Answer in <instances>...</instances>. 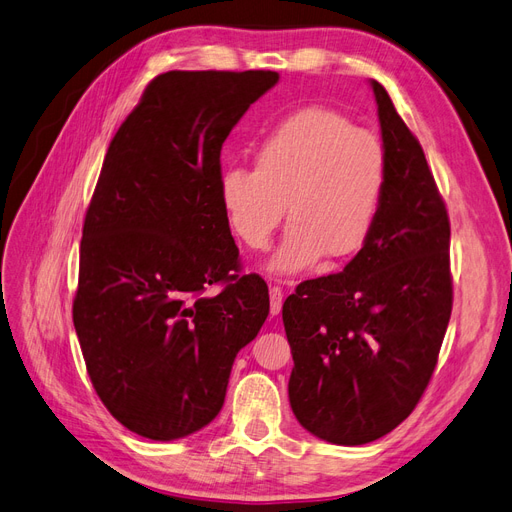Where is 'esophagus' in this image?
<instances>
[{
    "label": "esophagus",
    "instance_id": "esophagus-1",
    "mask_svg": "<svg viewBox=\"0 0 512 512\" xmlns=\"http://www.w3.org/2000/svg\"><path fill=\"white\" fill-rule=\"evenodd\" d=\"M283 300H285L283 289H280L278 285L270 287V312H272V317H276L278 312L283 310Z\"/></svg>",
    "mask_w": 512,
    "mask_h": 512
}]
</instances>
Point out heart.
Wrapping results in <instances>:
<instances>
[{"instance_id":"1","label":"heart","mask_w":512,"mask_h":512,"mask_svg":"<svg viewBox=\"0 0 512 512\" xmlns=\"http://www.w3.org/2000/svg\"><path fill=\"white\" fill-rule=\"evenodd\" d=\"M389 183L385 146L374 134L323 106L289 114L255 151V170L229 166L219 197L234 234L268 249L280 221L289 227L268 263L291 276L325 255L349 259L370 240Z\"/></svg>"}]
</instances>
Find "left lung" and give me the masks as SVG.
Listing matches in <instances>:
<instances>
[{
  "label": "left lung",
  "instance_id": "8db88e82",
  "mask_svg": "<svg viewBox=\"0 0 512 512\" xmlns=\"http://www.w3.org/2000/svg\"><path fill=\"white\" fill-rule=\"evenodd\" d=\"M389 183L370 240L344 270L283 304L289 402L304 430L366 444L395 430L434 374L453 308L451 225L419 140L372 80Z\"/></svg>",
  "mask_w": 512,
  "mask_h": 512
}]
</instances>
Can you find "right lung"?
<instances>
[{
    "instance_id": "add662e5",
    "label": "right lung",
    "mask_w": 512,
    "mask_h": 512,
    "mask_svg": "<svg viewBox=\"0 0 512 512\" xmlns=\"http://www.w3.org/2000/svg\"><path fill=\"white\" fill-rule=\"evenodd\" d=\"M276 82L266 70L159 74L108 146L72 317L97 395L138 436L185 438L217 417L270 312L266 280L238 276L219 176L229 131Z\"/></svg>"
}]
</instances>
